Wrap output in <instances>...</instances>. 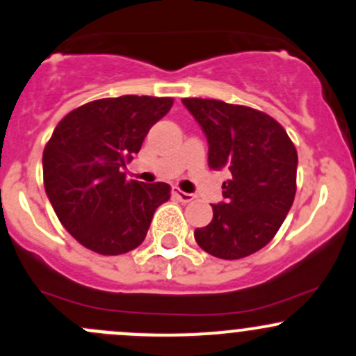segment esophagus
I'll return each mask as SVG.
<instances>
[{
  "label": "esophagus",
  "mask_w": 356,
  "mask_h": 356,
  "mask_svg": "<svg viewBox=\"0 0 356 356\" xmlns=\"http://www.w3.org/2000/svg\"><path fill=\"white\" fill-rule=\"evenodd\" d=\"M174 196L177 200H181L182 203H189V202H193V200H195V195H191V193L181 191L179 188H174Z\"/></svg>",
  "instance_id": "esophagus-1"
}]
</instances>
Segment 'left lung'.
Returning <instances> with one entry per match:
<instances>
[{"label":"left lung","mask_w":356,"mask_h":356,"mask_svg":"<svg viewBox=\"0 0 356 356\" xmlns=\"http://www.w3.org/2000/svg\"><path fill=\"white\" fill-rule=\"evenodd\" d=\"M209 140V167H227L224 202L196 227L195 240L210 255L241 259L270 243L296 196L298 151L284 127L266 113L216 99H182Z\"/></svg>","instance_id":"1"}]
</instances>
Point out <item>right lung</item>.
<instances>
[{
    "label": "right lung",
    "mask_w": 356,
    "mask_h": 356,
    "mask_svg": "<svg viewBox=\"0 0 356 356\" xmlns=\"http://www.w3.org/2000/svg\"><path fill=\"white\" fill-rule=\"evenodd\" d=\"M172 97L122 95L72 109L43 151V182L62 226L83 247L120 255L139 247L153 213L170 198L165 182L127 181L125 167Z\"/></svg>",
    "instance_id": "right-lung-1"
}]
</instances>
